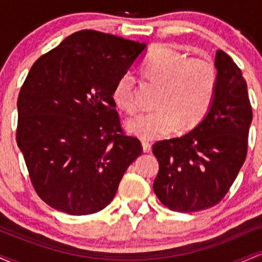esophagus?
Listing matches in <instances>:
<instances>
[{
  "instance_id": "esophagus-1",
  "label": "esophagus",
  "mask_w": 262,
  "mask_h": 262,
  "mask_svg": "<svg viewBox=\"0 0 262 262\" xmlns=\"http://www.w3.org/2000/svg\"><path fill=\"white\" fill-rule=\"evenodd\" d=\"M141 145H143V151L144 152H149L150 150H151V144L149 143V141H141Z\"/></svg>"
}]
</instances>
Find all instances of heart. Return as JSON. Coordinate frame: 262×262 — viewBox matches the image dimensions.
<instances>
[{
    "mask_svg": "<svg viewBox=\"0 0 262 262\" xmlns=\"http://www.w3.org/2000/svg\"><path fill=\"white\" fill-rule=\"evenodd\" d=\"M144 71L162 87L158 102L161 108L129 119L127 128L130 133L146 140L166 137L180 123L182 128L196 125L209 110L217 86V69L210 59L187 58L172 48L160 47L146 60ZM112 96L122 110L129 113L137 110L132 71L119 77Z\"/></svg>",
    "mask_w": 262,
    "mask_h": 262,
    "instance_id": "1",
    "label": "heart"
}]
</instances>
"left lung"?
Returning <instances> with one entry per match:
<instances>
[{"instance_id": "8db88e82", "label": "left lung", "mask_w": 262, "mask_h": 262, "mask_svg": "<svg viewBox=\"0 0 262 262\" xmlns=\"http://www.w3.org/2000/svg\"><path fill=\"white\" fill-rule=\"evenodd\" d=\"M214 65L217 86L206 117L189 133L152 145L159 161L152 188L176 212H198L221 202L246 158L252 121L248 86L223 50H217Z\"/></svg>"}]
</instances>
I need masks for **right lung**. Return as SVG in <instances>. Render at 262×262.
<instances>
[{
  "mask_svg": "<svg viewBox=\"0 0 262 262\" xmlns=\"http://www.w3.org/2000/svg\"><path fill=\"white\" fill-rule=\"evenodd\" d=\"M145 43L80 31L33 64L17 101V144L38 196L71 215L111 203L143 152L121 127L113 89Z\"/></svg>",
  "mask_w": 262,
  "mask_h": 262,
  "instance_id": "obj_1",
  "label": "right lung"
}]
</instances>
